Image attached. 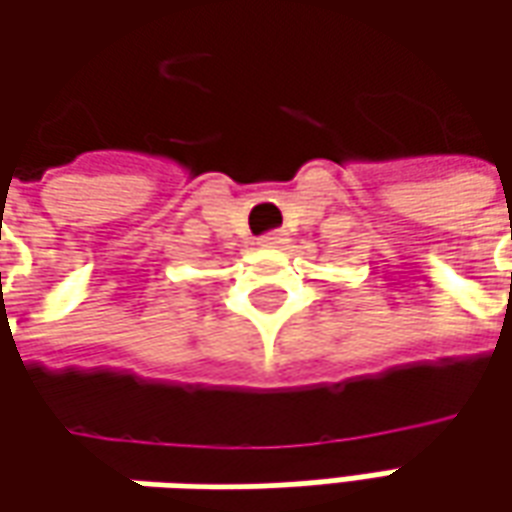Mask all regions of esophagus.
Wrapping results in <instances>:
<instances>
[{"mask_svg": "<svg viewBox=\"0 0 512 512\" xmlns=\"http://www.w3.org/2000/svg\"><path fill=\"white\" fill-rule=\"evenodd\" d=\"M285 233H267L259 239V247H267V250H282L285 247Z\"/></svg>", "mask_w": 512, "mask_h": 512, "instance_id": "obj_1", "label": "esophagus"}]
</instances>
